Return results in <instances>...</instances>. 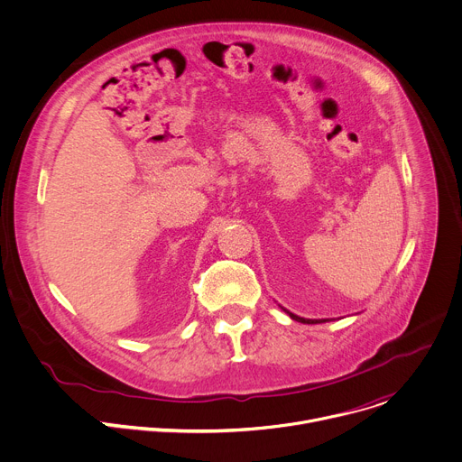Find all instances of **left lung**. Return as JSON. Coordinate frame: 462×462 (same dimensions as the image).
Masks as SVG:
<instances>
[{
  "instance_id": "1",
  "label": "left lung",
  "mask_w": 462,
  "mask_h": 462,
  "mask_svg": "<svg viewBox=\"0 0 462 462\" xmlns=\"http://www.w3.org/2000/svg\"><path fill=\"white\" fill-rule=\"evenodd\" d=\"M289 312V310H287ZM289 316L292 318V319H296V321H301V323H323V321H327V319H305V318H300V316H296V314H292V312H289Z\"/></svg>"
}]
</instances>
